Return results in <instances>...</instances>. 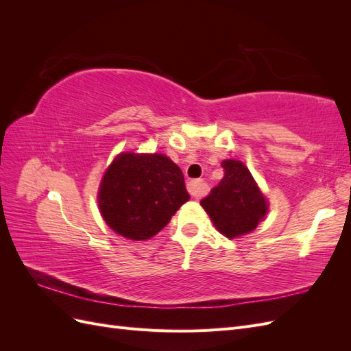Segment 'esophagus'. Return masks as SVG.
<instances>
[{
  "instance_id": "1",
  "label": "esophagus",
  "mask_w": 351,
  "mask_h": 351,
  "mask_svg": "<svg viewBox=\"0 0 351 351\" xmlns=\"http://www.w3.org/2000/svg\"><path fill=\"white\" fill-rule=\"evenodd\" d=\"M187 192L192 197H200L205 192L204 182H202V180H192V182H189Z\"/></svg>"
}]
</instances>
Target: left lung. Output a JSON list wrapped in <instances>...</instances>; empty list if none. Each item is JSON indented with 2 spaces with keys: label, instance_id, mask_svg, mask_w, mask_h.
I'll list each match as a JSON object with an SVG mask.
<instances>
[{
  "label": "left lung",
  "instance_id": "obj_1",
  "mask_svg": "<svg viewBox=\"0 0 351 351\" xmlns=\"http://www.w3.org/2000/svg\"><path fill=\"white\" fill-rule=\"evenodd\" d=\"M218 186L200 200L217 230L228 239H236L258 227L268 210L263 197L249 169L240 161L227 159Z\"/></svg>",
  "mask_w": 351,
  "mask_h": 351
}]
</instances>
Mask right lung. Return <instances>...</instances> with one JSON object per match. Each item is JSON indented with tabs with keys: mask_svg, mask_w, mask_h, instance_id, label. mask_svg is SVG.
Listing matches in <instances>:
<instances>
[{
	"mask_svg": "<svg viewBox=\"0 0 351 351\" xmlns=\"http://www.w3.org/2000/svg\"><path fill=\"white\" fill-rule=\"evenodd\" d=\"M98 200L117 234L146 240L168 224L189 193L182 169L165 155L121 154L105 173Z\"/></svg>",
	"mask_w": 351,
	"mask_h": 351,
	"instance_id": "obj_1",
	"label": "right lung"
}]
</instances>
